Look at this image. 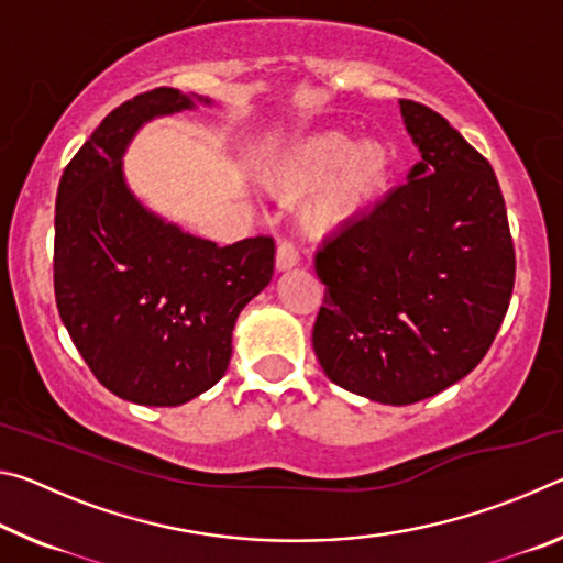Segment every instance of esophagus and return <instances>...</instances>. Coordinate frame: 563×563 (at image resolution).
Instances as JSON below:
<instances>
[{
	"label": "esophagus",
	"mask_w": 563,
	"mask_h": 563,
	"mask_svg": "<svg viewBox=\"0 0 563 563\" xmlns=\"http://www.w3.org/2000/svg\"><path fill=\"white\" fill-rule=\"evenodd\" d=\"M298 261H300L298 258V251H295L290 243H280L278 245V253H275V268H278L280 273L295 268V265H298Z\"/></svg>",
	"instance_id": "1"
}]
</instances>
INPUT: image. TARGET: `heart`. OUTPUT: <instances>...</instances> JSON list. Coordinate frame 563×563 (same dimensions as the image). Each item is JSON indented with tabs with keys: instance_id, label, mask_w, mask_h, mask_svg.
Segmentation results:
<instances>
[{
	"instance_id": "b5f03b06",
	"label": "heart",
	"mask_w": 563,
	"mask_h": 563,
	"mask_svg": "<svg viewBox=\"0 0 563 563\" xmlns=\"http://www.w3.org/2000/svg\"><path fill=\"white\" fill-rule=\"evenodd\" d=\"M389 148L375 136L352 139L342 129L312 131L292 141L265 168L280 196H305L300 228L312 238L340 231L367 211L389 176Z\"/></svg>"
}]
</instances>
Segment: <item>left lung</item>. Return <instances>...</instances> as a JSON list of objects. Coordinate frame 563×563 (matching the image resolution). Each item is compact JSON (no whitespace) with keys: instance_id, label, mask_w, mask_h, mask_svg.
Masks as SVG:
<instances>
[{"instance_id":"1","label":"left lung","mask_w":563,"mask_h":563,"mask_svg":"<svg viewBox=\"0 0 563 563\" xmlns=\"http://www.w3.org/2000/svg\"><path fill=\"white\" fill-rule=\"evenodd\" d=\"M419 151L407 184L322 243L312 328L322 373L347 393L412 405L487 355L514 290L507 208L489 161L440 113L399 101Z\"/></svg>"}]
</instances>
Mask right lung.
Segmentation results:
<instances>
[{
  "label": "right lung",
  "instance_id": "1",
  "mask_svg": "<svg viewBox=\"0 0 563 563\" xmlns=\"http://www.w3.org/2000/svg\"><path fill=\"white\" fill-rule=\"evenodd\" d=\"M198 103L213 107L168 87L121 103L56 190V308L93 377L133 405L178 407L211 389L231 362L238 316L273 278V238L218 247L151 211L126 184L133 136Z\"/></svg>",
  "mask_w": 563,
  "mask_h": 563
}]
</instances>
